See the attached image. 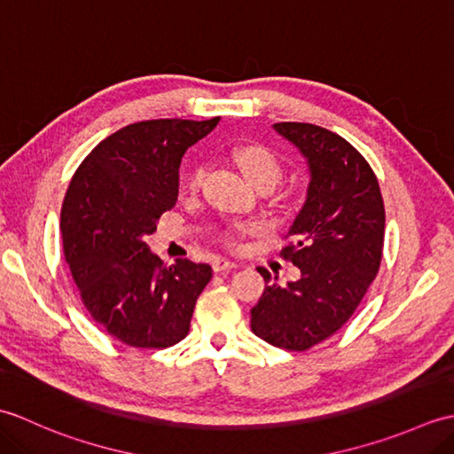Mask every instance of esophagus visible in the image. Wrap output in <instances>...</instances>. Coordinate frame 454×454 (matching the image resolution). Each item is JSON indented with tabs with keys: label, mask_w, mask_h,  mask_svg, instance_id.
<instances>
[{
	"label": "esophagus",
	"mask_w": 454,
	"mask_h": 454,
	"mask_svg": "<svg viewBox=\"0 0 454 454\" xmlns=\"http://www.w3.org/2000/svg\"><path fill=\"white\" fill-rule=\"evenodd\" d=\"M238 263L236 262H230V259H222L216 257L215 262H212V269H215V273H222V271H230V269H236Z\"/></svg>",
	"instance_id": "1"
}]
</instances>
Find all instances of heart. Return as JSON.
I'll return each instance as SVG.
<instances>
[{
    "instance_id": "heart-1",
    "label": "heart",
    "mask_w": 454,
    "mask_h": 454,
    "mask_svg": "<svg viewBox=\"0 0 454 454\" xmlns=\"http://www.w3.org/2000/svg\"><path fill=\"white\" fill-rule=\"evenodd\" d=\"M234 160L239 166V169L244 171V176L249 179L252 185H277L278 179L283 176V163L277 158V153L273 150H269L267 146H262V144H246V146H239L234 150ZM207 177V168L205 166H195L185 179V187L191 192H197L202 183H205ZM236 238L238 232L232 230V232L224 234V242L228 246H236Z\"/></svg>"
}]
</instances>
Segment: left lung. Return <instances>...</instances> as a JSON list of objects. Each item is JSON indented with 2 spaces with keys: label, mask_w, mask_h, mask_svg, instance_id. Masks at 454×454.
Listing matches in <instances>:
<instances>
[{
  "label": "left lung",
  "mask_w": 454,
  "mask_h": 454,
  "mask_svg": "<svg viewBox=\"0 0 454 454\" xmlns=\"http://www.w3.org/2000/svg\"><path fill=\"white\" fill-rule=\"evenodd\" d=\"M273 129L301 150L310 168L306 200L281 255L301 278L278 285L262 271L265 291L252 308V332L288 351H306L349 320L379 273L384 246V200L379 179L340 134L310 122Z\"/></svg>",
  "instance_id": "1"
}]
</instances>
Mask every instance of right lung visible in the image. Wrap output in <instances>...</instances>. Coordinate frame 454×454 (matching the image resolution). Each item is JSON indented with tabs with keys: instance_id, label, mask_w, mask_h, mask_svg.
Here are the masks:
<instances>
[{
	"instance_id": "add662e5",
	"label": "right lung",
	"mask_w": 454,
	"mask_h": 454,
	"mask_svg": "<svg viewBox=\"0 0 454 454\" xmlns=\"http://www.w3.org/2000/svg\"><path fill=\"white\" fill-rule=\"evenodd\" d=\"M218 121L129 124L88 153L66 191L64 257L82 302L105 332L130 347L179 343L212 277L210 265L189 259L163 265L146 236L176 205L183 153Z\"/></svg>"
}]
</instances>
